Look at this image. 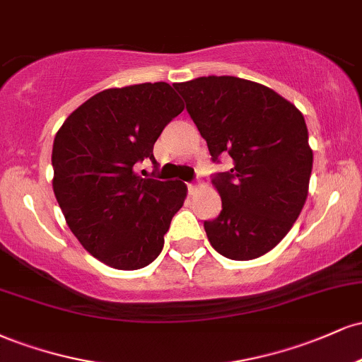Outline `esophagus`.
I'll use <instances>...</instances> for the list:
<instances>
[{"label": "esophagus", "instance_id": "esophagus-1", "mask_svg": "<svg viewBox=\"0 0 362 362\" xmlns=\"http://www.w3.org/2000/svg\"><path fill=\"white\" fill-rule=\"evenodd\" d=\"M187 190H189V194H194L197 190V184L195 182H187Z\"/></svg>", "mask_w": 362, "mask_h": 362}]
</instances>
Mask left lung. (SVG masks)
<instances>
[{"mask_svg":"<svg viewBox=\"0 0 362 362\" xmlns=\"http://www.w3.org/2000/svg\"><path fill=\"white\" fill-rule=\"evenodd\" d=\"M209 148L211 160L230 156L228 172L213 173L221 213L204 221L218 253L252 260L288 235L308 195L313 151L305 117L260 83L201 76L173 83Z\"/></svg>","mask_w":362,"mask_h":362,"instance_id":"left-lung-1","label":"left lung"}]
</instances>
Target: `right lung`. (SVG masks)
<instances>
[{
	"instance_id": "right-lung-1",
	"label": "right lung",
	"mask_w": 362,
	"mask_h": 362,
	"mask_svg": "<svg viewBox=\"0 0 362 362\" xmlns=\"http://www.w3.org/2000/svg\"><path fill=\"white\" fill-rule=\"evenodd\" d=\"M184 110L168 83L110 88L64 120L52 146L54 194L86 252L120 271L151 264L172 218L184 206V182L141 177L163 129Z\"/></svg>"
}]
</instances>
